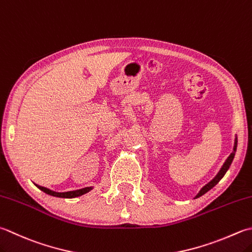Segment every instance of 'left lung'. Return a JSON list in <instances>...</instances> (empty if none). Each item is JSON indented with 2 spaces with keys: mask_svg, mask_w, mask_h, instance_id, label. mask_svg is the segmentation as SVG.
I'll use <instances>...</instances> for the list:
<instances>
[{
  "mask_svg": "<svg viewBox=\"0 0 252 252\" xmlns=\"http://www.w3.org/2000/svg\"><path fill=\"white\" fill-rule=\"evenodd\" d=\"M236 149H237V139L235 140V145H234V151H233V153H231V154L229 155V157L227 159H226V161H225V164L223 165V167H221L220 168V172L218 175H216V177L215 178L212 180L211 182H209L208 185H205L203 188H202L201 190H200V192L198 194H196V196L195 198H199V196H201V195H203L204 193H206V192H208L209 190H211L212 188H213L214 186H216L220 182V180L223 178L224 177V175L226 174V171L228 170V168H229V166H230V164H231V161H233V159H234V157H235V153H236Z\"/></svg>",
  "mask_w": 252,
  "mask_h": 252,
  "instance_id": "left-lung-1",
  "label": "left lung"
}]
</instances>
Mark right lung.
I'll return each mask as SVG.
<instances>
[{"label": "right lung", "mask_w": 252, "mask_h": 252, "mask_svg": "<svg viewBox=\"0 0 252 252\" xmlns=\"http://www.w3.org/2000/svg\"><path fill=\"white\" fill-rule=\"evenodd\" d=\"M39 189L41 191H43L44 193H47L49 195H53V196H58V198H66V199H72V198H76V196H80L87 193L88 191H91L93 188L92 187H87V188H83L80 190H75V191H68V192H56V191H52L50 189H47L44 188V187L41 186H38L36 185Z\"/></svg>", "instance_id": "obj_1"}]
</instances>
